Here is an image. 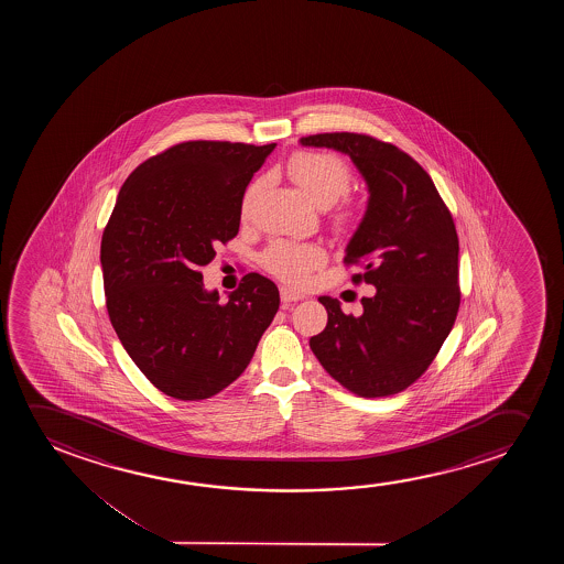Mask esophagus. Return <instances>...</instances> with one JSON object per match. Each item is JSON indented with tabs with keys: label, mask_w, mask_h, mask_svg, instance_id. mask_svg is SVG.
Instances as JSON below:
<instances>
[{
	"label": "esophagus",
	"mask_w": 564,
	"mask_h": 564,
	"mask_svg": "<svg viewBox=\"0 0 564 564\" xmlns=\"http://www.w3.org/2000/svg\"><path fill=\"white\" fill-rule=\"evenodd\" d=\"M304 296L301 293H294L291 289H286V286H281V302H283V306H289V304H293V302L302 301Z\"/></svg>",
	"instance_id": "esophagus-1"
}]
</instances>
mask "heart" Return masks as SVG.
I'll return each mask as SVG.
<instances>
[{
  "instance_id": "b5f03b06",
  "label": "heart",
  "mask_w": 564,
  "mask_h": 564,
  "mask_svg": "<svg viewBox=\"0 0 564 564\" xmlns=\"http://www.w3.org/2000/svg\"><path fill=\"white\" fill-rule=\"evenodd\" d=\"M286 171L302 193L308 196L319 208H329L350 191L355 175L343 158L332 152L304 150L286 163ZM262 191V178H256L248 185L242 198V214L248 216L258 194ZM356 219V206L345 200L337 204L332 212V221L337 229H347ZM327 260V252L316 242H294V240H275L262 254V265L271 275L289 285L301 286L308 283L310 275L319 270Z\"/></svg>"
}]
</instances>
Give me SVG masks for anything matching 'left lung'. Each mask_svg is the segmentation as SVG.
I'll return each mask as SVG.
<instances>
[{"mask_svg":"<svg viewBox=\"0 0 564 564\" xmlns=\"http://www.w3.org/2000/svg\"><path fill=\"white\" fill-rule=\"evenodd\" d=\"M304 147L350 155L370 200L350 239L345 265L352 283L376 286L362 316L322 296L327 325L310 339L325 371L350 393L376 399L401 393L422 378L455 325L460 306L458 235L432 177L391 142L362 132L302 137Z\"/></svg>","mask_w":564,"mask_h":564,"instance_id":"left-lung-1","label":"left lung"}]
</instances>
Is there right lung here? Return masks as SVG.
I'll return each mask as SVG.
<instances>
[{
    "label": "right lung",
    "instance_id": "1",
    "mask_svg": "<svg viewBox=\"0 0 564 564\" xmlns=\"http://www.w3.org/2000/svg\"><path fill=\"white\" fill-rule=\"evenodd\" d=\"M273 148L188 140L148 158L124 181L101 235L117 337L148 381L178 401L231 386L278 314L270 279L248 273L224 304L200 271L237 237L245 191Z\"/></svg>",
    "mask_w": 564,
    "mask_h": 564
}]
</instances>
